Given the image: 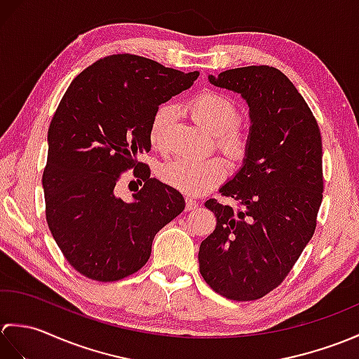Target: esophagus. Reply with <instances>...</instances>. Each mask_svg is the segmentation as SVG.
Returning a JSON list of instances; mask_svg holds the SVG:
<instances>
[{"mask_svg":"<svg viewBox=\"0 0 359 359\" xmlns=\"http://www.w3.org/2000/svg\"><path fill=\"white\" fill-rule=\"evenodd\" d=\"M197 207H199V203H197L196 201L187 199V211H193V210H196Z\"/></svg>","mask_w":359,"mask_h":359,"instance_id":"34e87169","label":"esophagus"}]
</instances>
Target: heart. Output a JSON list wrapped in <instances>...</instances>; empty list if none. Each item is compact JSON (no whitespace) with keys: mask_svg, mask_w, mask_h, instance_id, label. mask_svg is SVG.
Listing matches in <instances>:
<instances>
[{"mask_svg":"<svg viewBox=\"0 0 359 359\" xmlns=\"http://www.w3.org/2000/svg\"><path fill=\"white\" fill-rule=\"evenodd\" d=\"M191 118L215 134L216 147L231 158H242L247 154L250 137L247 129L238 123L239 109L231 98L215 90L197 94L188 103ZM172 104H160L152 114L149 123V142L157 151H166L170 147V134L175 121ZM228 174V166L222 158L207 160L179 158L166 163L160 177L168 187L187 196H201L219 185Z\"/></svg>","mask_w":359,"mask_h":359,"instance_id":"b5f03b06","label":"heart"}]
</instances>
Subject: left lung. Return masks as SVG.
<instances>
[{
  "label": "left lung",
  "instance_id": "8db88e82",
  "mask_svg": "<svg viewBox=\"0 0 359 359\" xmlns=\"http://www.w3.org/2000/svg\"><path fill=\"white\" fill-rule=\"evenodd\" d=\"M208 80L242 95L251 126L243 165L220 188L239 210L205 202L217 224L201 243L199 269L216 293L255 301L285 279L315 233L324 191L321 133L276 67H238Z\"/></svg>",
  "mask_w": 359,
  "mask_h": 359
}]
</instances>
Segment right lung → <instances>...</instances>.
<instances>
[{"label": "right lung", "instance_id": "right-lung-1", "mask_svg": "<svg viewBox=\"0 0 359 359\" xmlns=\"http://www.w3.org/2000/svg\"><path fill=\"white\" fill-rule=\"evenodd\" d=\"M197 77L116 53L67 88L49 126L43 189L49 230L83 276L112 282L139 271L154 236L184 211V196L151 177L137 157L151 149L152 114ZM131 167L144 187L123 201L115 185Z\"/></svg>", "mask_w": 359, "mask_h": 359}]
</instances>
